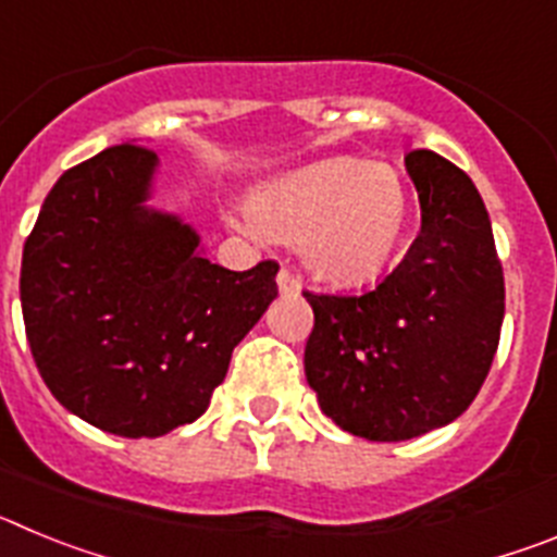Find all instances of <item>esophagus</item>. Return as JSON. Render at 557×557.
I'll return each mask as SVG.
<instances>
[{"label": "esophagus", "instance_id": "34e87169", "mask_svg": "<svg viewBox=\"0 0 557 557\" xmlns=\"http://www.w3.org/2000/svg\"><path fill=\"white\" fill-rule=\"evenodd\" d=\"M278 289H282L284 295L298 293V289H301V278H298L289 268H282L278 270Z\"/></svg>", "mask_w": 557, "mask_h": 557}]
</instances>
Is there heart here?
I'll return each instance as SVG.
<instances>
[{
	"instance_id": "b5f03b06",
	"label": "heart",
	"mask_w": 557,
	"mask_h": 557,
	"mask_svg": "<svg viewBox=\"0 0 557 557\" xmlns=\"http://www.w3.org/2000/svg\"><path fill=\"white\" fill-rule=\"evenodd\" d=\"M250 214V228L301 239L312 273L354 284L385 268L405 234L410 198L396 170L339 156L264 184Z\"/></svg>"
}]
</instances>
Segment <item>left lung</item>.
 <instances>
[{
  "label": "left lung",
  "instance_id": "1",
  "mask_svg": "<svg viewBox=\"0 0 557 557\" xmlns=\"http://www.w3.org/2000/svg\"><path fill=\"white\" fill-rule=\"evenodd\" d=\"M421 228L368 293L304 289L314 326L307 382L339 430L407 441L446 426L488 376L505 318V275L480 191L432 150L407 152Z\"/></svg>",
  "mask_w": 557,
  "mask_h": 557
}]
</instances>
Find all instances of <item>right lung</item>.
<instances>
[{
	"label": "right lung",
	"mask_w": 557,
	"mask_h": 557,
	"mask_svg": "<svg viewBox=\"0 0 557 557\" xmlns=\"http://www.w3.org/2000/svg\"><path fill=\"white\" fill-rule=\"evenodd\" d=\"M156 150L116 145L49 189L22 256L29 351L52 396L97 430L159 437L206 412L231 351L270 307L278 262L225 270L147 211Z\"/></svg>",
	"instance_id": "right-lung-1"
}]
</instances>
